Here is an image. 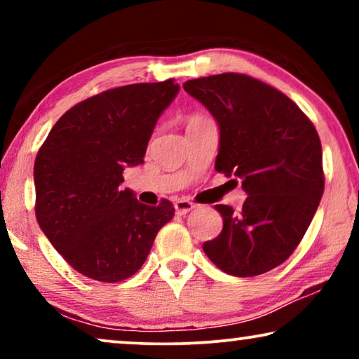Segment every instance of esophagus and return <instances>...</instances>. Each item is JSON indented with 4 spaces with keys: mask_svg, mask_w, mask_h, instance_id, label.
Returning a JSON list of instances; mask_svg holds the SVG:
<instances>
[{
    "mask_svg": "<svg viewBox=\"0 0 359 359\" xmlns=\"http://www.w3.org/2000/svg\"><path fill=\"white\" fill-rule=\"evenodd\" d=\"M194 208H196V205L191 203V201H188V199L175 201V210H176V214H180V215L188 214L189 210H193Z\"/></svg>",
    "mask_w": 359,
    "mask_h": 359,
    "instance_id": "34e87169",
    "label": "esophagus"
}]
</instances>
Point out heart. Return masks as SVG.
Returning <instances> with one entry per match:
<instances>
[{
    "label": "heart",
    "instance_id": "1",
    "mask_svg": "<svg viewBox=\"0 0 359 359\" xmlns=\"http://www.w3.org/2000/svg\"><path fill=\"white\" fill-rule=\"evenodd\" d=\"M204 117H201V116H194V117H191V119L188 121V124H193V122H198V121H203Z\"/></svg>",
    "mask_w": 359,
    "mask_h": 359
}]
</instances>
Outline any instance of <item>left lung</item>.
Instances as JSON below:
<instances>
[{
	"label": "left lung",
	"mask_w": 359,
	"mask_h": 359,
	"mask_svg": "<svg viewBox=\"0 0 359 359\" xmlns=\"http://www.w3.org/2000/svg\"><path fill=\"white\" fill-rule=\"evenodd\" d=\"M183 88L217 122L215 170L238 179L247 194L238 212L214 205L224 227L203 245L204 253L232 276L266 273L291 257L320 203L322 145L316 127L286 95L252 76L222 73Z\"/></svg>",
	"instance_id": "left-lung-1"
}]
</instances>
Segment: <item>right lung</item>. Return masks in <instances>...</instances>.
I'll return each instance as SVG.
<instances>
[{
  "instance_id": "right-lung-1",
  "label": "right lung",
  "mask_w": 359,
  "mask_h": 359,
  "mask_svg": "<svg viewBox=\"0 0 359 359\" xmlns=\"http://www.w3.org/2000/svg\"><path fill=\"white\" fill-rule=\"evenodd\" d=\"M180 93L173 80L107 90L68 109L34 163L36 217L53 248L83 276L117 283L137 273L175 215L122 189L127 166L144 163L158 117Z\"/></svg>"
}]
</instances>
